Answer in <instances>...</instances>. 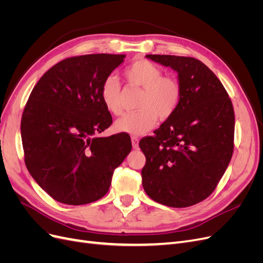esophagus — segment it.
<instances>
[{"mask_svg":"<svg viewBox=\"0 0 263 263\" xmlns=\"http://www.w3.org/2000/svg\"><path fill=\"white\" fill-rule=\"evenodd\" d=\"M132 145H133V148L134 149H137L139 147V139L137 137L133 136L132 137Z\"/></svg>","mask_w":263,"mask_h":263,"instance_id":"34e87169","label":"esophagus"}]
</instances>
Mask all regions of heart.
Returning <instances> with one entry per match:
<instances>
[{
    "mask_svg": "<svg viewBox=\"0 0 263 263\" xmlns=\"http://www.w3.org/2000/svg\"><path fill=\"white\" fill-rule=\"evenodd\" d=\"M124 74L129 84L141 87L142 93L137 104L139 110L117 119L115 129L141 136L154 128L158 118L165 121L174 114L180 104L181 86L176 79L162 77V71L145 59L134 61ZM100 94L109 113H122V89L116 77L109 76L103 81Z\"/></svg>",
    "mask_w": 263,
    "mask_h": 263,
    "instance_id": "heart-1",
    "label": "heart"
}]
</instances>
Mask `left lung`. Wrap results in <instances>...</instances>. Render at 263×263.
<instances>
[{
  "label": "left lung",
  "instance_id": "8db88e82",
  "mask_svg": "<svg viewBox=\"0 0 263 263\" xmlns=\"http://www.w3.org/2000/svg\"><path fill=\"white\" fill-rule=\"evenodd\" d=\"M178 72L180 104L174 114L142 138V186L157 203L189 208L209 197L234 151L235 115L224 85L203 62L191 57L147 54Z\"/></svg>",
  "mask_w": 263,
  "mask_h": 263
}]
</instances>
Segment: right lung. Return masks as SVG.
<instances>
[{"instance_id": "1", "label": "right lung", "mask_w": 263, "mask_h": 263, "mask_svg": "<svg viewBox=\"0 0 263 263\" xmlns=\"http://www.w3.org/2000/svg\"><path fill=\"white\" fill-rule=\"evenodd\" d=\"M125 54L67 58L39 79L24 108L21 133L30 176L53 200L83 205L100 200L132 150L128 134L98 137L112 124L101 100L103 81Z\"/></svg>"}]
</instances>
